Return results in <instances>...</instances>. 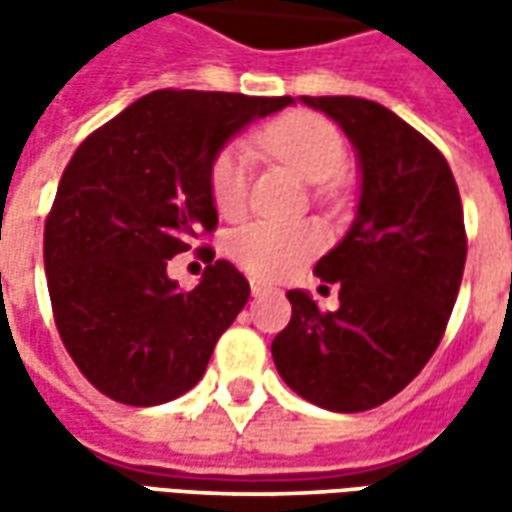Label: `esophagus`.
Returning <instances> with one entry per match:
<instances>
[{
	"mask_svg": "<svg viewBox=\"0 0 512 512\" xmlns=\"http://www.w3.org/2000/svg\"><path fill=\"white\" fill-rule=\"evenodd\" d=\"M273 290H276V287L265 285V282H250V293H253V296H267V293H273Z\"/></svg>",
	"mask_w": 512,
	"mask_h": 512,
	"instance_id": "1",
	"label": "esophagus"
}]
</instances>
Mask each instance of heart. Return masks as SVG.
<instances>
[{
	"mask_svg": "<svg viewBox=\"0 0 512 512\" xmlns=\"http://www.w3.org/2000/svg\"><path fill=\"white\" fill-rule=\"evenodd\" d=\"M259 145L279 162H285L287 168L296 170L310 185L333 182L347 162V145L342 133L325 116L307 110H293L273 119L259 133ZM247 182H250L247 145L233 142L213 156L207 185H210V199L222 216L233 219L245 210ZM319 247H322V230L316 225L273 222V219L242 225L227 239V253L233 256V262L259 279H285L305 265L310 256H316Z\"/></svg>",
	"mask_w": 512,
	"mask_h": 512,
	"instance_id": "heart-1",
	"label": "heart"
}]
</instances>
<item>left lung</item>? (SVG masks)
Wrapping results in <instances>:
<instances>
[{
  "label": "left lung",
  "mask_w": 512,
  "mask_h": 512,
  "mask_svg": "<svg viewBox=\"0 0 512 512\" xmlns=\"http://www.w3.org/2000/svg\"><path fill=\"white\" fill-rule=\"evenodd\" d=\"M299 102L350 139L359 202L313 270L339 287V310L322 313L307 290H290L293 316L270 353L302 399L359 413L413 382L442 342L467 259L462 199L447 159L393 110L359 96Z\"/></svg>",
  "instance_id": "1"
}]
</instances>
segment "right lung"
Masks as SVG:
<instances>
[{
    "label": "right lung",
    "instance_id": "right-lung-1",
    "mask_svg": "<svg viewBox=\"0 0 512 512\" xmlns=\"http://www.w3.org/2000/svg\"><path fill=\"white\" fill-rule=\"evenodd\" d=\"M287 105L290 96L153 90L76 148L45 225V273L59 336L105 396L153 407L205 376L250 285L216 262L182 293L168 262L216 227L213 156Z\"/></svg>",
    "mask_w": 512,
    "mask_h": 512
}]
</instances>
